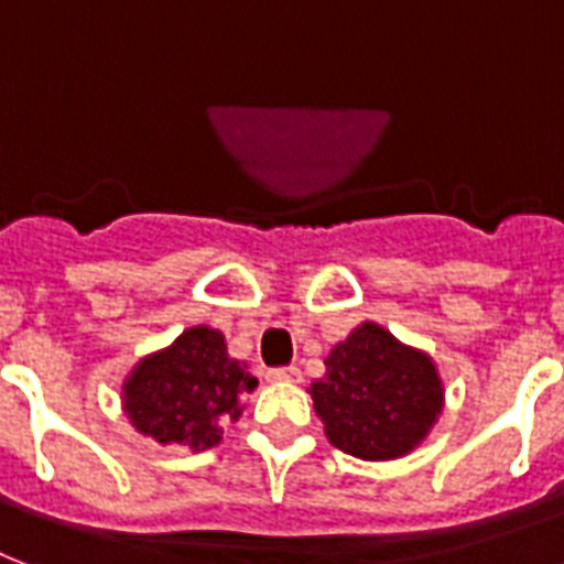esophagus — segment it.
Listing matches in <instances>:
<instances>
[{"label": "esophagus", "mask_w": 564, "mask_h": 564, "mask_svg": "<svg viewBox=\"0 0 564 564\" xmlns=\"http://www.w3.org/2000/svg\"><path fill=\"white\" fill-rule=\"evenodd\" d=\"M267 380H273V383H297V380H300V368L297 366L273 368V371H267Z\"/></svg>", "instance_id": "34e87169"}]
</instances>
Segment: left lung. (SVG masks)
Returning a JSON list of instances; mask_svg holds the SVG:
<instances>
[{"mask_svg": "<svg viewBox=\"0 0 564 564\" xmlns=\"http://www.w3.org/2000/svg\"><path fill=\"white\" fill-rule=\"evenodd\" d=\"M324 366V378L308 387V395L329 443L359 460L410 455L446 404L434 357L375 321L350 329Z\"/></svg>", "mask_w": 564, "mask_h": 564, "instance_id": "8db88e82", "label": "left lung"}]
</instances>
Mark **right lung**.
Returning <instances> with one entry per match:
<instances>
[{
    "label": "right lung",
    "instance_id": "1",
    "mask_svg": "<svg viewBox=\"0 0 564 564\" xmlns=\"http://www.w3.org/2000/svg\"><path fill=\"white\" fill-rule=\"evenodd\" d=\"M256 387L247 362L228 357L226 336L198 324L130 368L121 410L142 437L205 452L223 440L226 422L240 419L243 395Z\"/></svg>",
    "mask_w": 564,
    "mask_h": 564
}]
</instances>
